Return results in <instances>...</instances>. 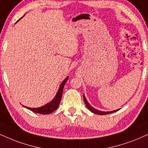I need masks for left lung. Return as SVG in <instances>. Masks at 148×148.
Returning <instances> with one entry per match:
<instances>
[{
	"label": "left lung",
	"mask_w": 148,
	"mask_h": 148,
	"mask_svg": "<svg viewBox=\"0 0 148 148\" xmlns=\"http://www.w3.org/2000/svg\"><path fill=\"white\" fill-rule=\"evenodd\" d=\"M84 101L85 102V104L87 108L90 110L91 112H92L93 113H95V114H100V115H103V114H110V113H112L114 112H116V111H117L119 110H114V111H111V112H103V111H99L97 110V109L94 108H92L91 106L89 104L88 102L87 101L86 99L85 98V96L84 95Z\"/></svg>",
	"instance_id": "obj_1"
}]
</instances>
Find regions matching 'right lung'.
Listing matches in <instances>:
<instances>
[{
	"label": "right lung",
	"mask_w": 148,
	"mask_h": 148,
	"mask_svg": "<svg viewBox=\"0 0 148 148\" xmlns=\"http://www.w3.org/2000/svg\"><path fill=\"white\" fill-rule=\"evenodd\" d=\"M19 20H18V21H19ZM17 22H16V23H17ZM69 79V77H67L62 82V83L61 85H60L59 90H58V91L57 95H56V96L55 97L54 99H53L52 101L50 102V103H47V104L43 106H42V107L37 108H28L26 106L25 107H26L27 108H28L29 110L33 111V112H36V113H40V114H50V113L53 112L58 108V106H59V104H60V100H61L62 96L64 86L65 83L66 82L67 79Z\"/></svg>",
	"instance_id": "obj_1"
}]
</instances>
